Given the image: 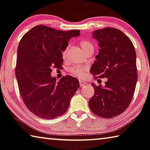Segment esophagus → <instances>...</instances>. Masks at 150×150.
Segmentation results:
<instances>
[{
  "label": "esophagus",
  "instance_id": "34e87169",
  "mask_svg": "<svg viewBox=\"0 0 150 150\" xmlns=\"http://www.w3.org/2000/svg\"><path fill=\"white\" fill-rule=\"evenodd\" d=\"M79 85H80V87H82L86 85V83H85V81H83V80H79Z\"/></svg>",
  "mask_w": 150,
  "mask_h": 150
}]
</instances>
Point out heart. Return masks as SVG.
<instances>
[{
  "label": "heart",
  "mask_w": 150,
  "mask_h": 150,
  "mask_svg": "<svg viewBox=\"0 0 150 150\" xmlns=\"http://www.w3.org/2000/svg\"><path fill=\"white\" fill-rule=\"evenodd\" d=\"M81 49L83 51H84L85 53L88 51H89V50L94 49L93 45L89 41H81ZM68 50L69 47H67L62 52V57L64 59H66L67 57ZM86 70L87 67H85L75 66L69 69V72L71 75L74 76V77H82L84 75V73Z\"/></svg>",
  "instance_id": "b5f03b06"
}]
</instances>
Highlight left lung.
<instances>
[{"label":"left lung","instance_id":"obj_1","mask_svg":"<svg viewBox=\"0 0 150 150\" xmlns=\"http://www.w3.org/2000/svg\"><path fill=\"white\" fill-rule=\"evenodd\" d=\"M99 53L91 67L95 78H108L105 85L92 83L95 93L89 101L91 110L104 118L115 117L129 106L137 83L136 53L132 42L120 30L106 27L92 33Z\"/></svg>","mask_w":150,"mask_h":150}]
</instances>
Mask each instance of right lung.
Masks as SVG:
<instances>
[{"label": "right lung", "mask_w": 150, "mask_h": 150, "mask_svg": "<svg viewBox=\"0 0 150 150\" xmlns=\"http://www.w3.org/2000/svg\"><path fill=\"white\" fill-rule=\"evenodd\" d=\"M79 30H56L45 25L31 28L22 37L17 49L15 69L21 96L28 110L38 117L51 120L65 113L79 87V80L51 77L52 68L63 63L62 52Z\"/></svg>", "instance_id": "right-lung-1"}]
</instances>
